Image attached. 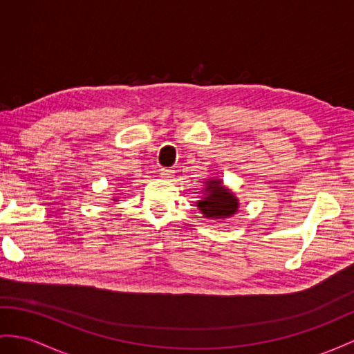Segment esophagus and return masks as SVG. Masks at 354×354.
<instances>
[{"mask_svg":"<svg viewBox=\"0 0 354 354\" xmlns=\"http://www.w3.org/2000/svg\"><path fill=\"white\" fill-rule=\"evenodd\" d=\"M160 175L165 179H170V178H174V170L162 167V169H160Z\"/></svg>","mask_w":354,"mask_h":354,"instance_id":"esophagus-1","label":"esophagus"}]
</instances>
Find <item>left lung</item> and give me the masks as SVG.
<instances>
[{
  "label": "left lung",
  "instance_id": "obj_1",
  "mask_svg": "<svg viewBox=\"0 0 354 354\" xmlns=\"http://www.w3.org/2000/svg\"><path fill=\"white\" fill-rule=\"evenodd\" d=\"M201 198L196 202L197 209L205 218L225 220L239 211V198L220 178H209L203 183Z\"/></svg>",
  "mask_w": 354,
  "mask_h": 354
}]
</instances>
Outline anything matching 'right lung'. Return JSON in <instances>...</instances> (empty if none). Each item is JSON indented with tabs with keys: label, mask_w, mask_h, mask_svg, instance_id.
Here are the masks:
<instances>
[{
	"label": "right lung",
	"mask_w": 354,
	"mask_h": 354,
	"mask_svg": "<svg viewBox=\"0 0 354 354\" xmlns=\"http://www.w3.org/2000/svg\"><path fill=\"white\" fill-rule=\"evenodd\" d=\"M115 194V193H113ZM118 197H120V196H113L112 197V202H118Z\"/></svg>",
	"instance_id": "1"
}]
</instances>
